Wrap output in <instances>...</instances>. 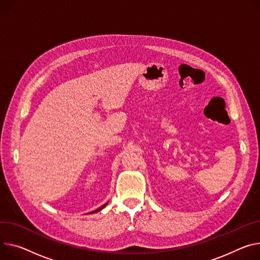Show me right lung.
Listing matches in <instances>:
<instances>
[{"mask_svg": "<svg viewBox=\"0 0 260 260\" xmlns=\"http://www.w3.org/2000/svg\"><path fill=\"white\" fill-rule=\"evenodd\" d=\"M107 204H108V202H107V203H106V204H104V205H103V206H101V207H100V208H98V209H95V210H93V211H91V212H92V214H94V212H98V211H100V210H102V209H103V208H104V207H105V206H106V205H107Z\"/></svg>", "mask_w": 260, "mask_h": 260, "instance_id": "obj_1", "label": "right lung"}]
</instances>
